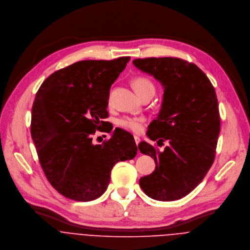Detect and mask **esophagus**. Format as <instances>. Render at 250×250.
<instances>
[{
	"label": "esophagus",
	"instance_id": "esophagus-1",
	"mask_svg": "<svg viewBox=\"0 0 250 250\" xmlns=\"http://www.w3.org/2000/svg\"><path fill=\"white\" fill-rule=\"evenodd\" d=\"M134 139H135L136 144H137V145H139V143H141V139H140L138 136H135V137H134Z\"/></svg>",
	"mask_w": 250,
	"mask_h": 250
}]
</instances>
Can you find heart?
I'll return each mask as SVG.
<instances>
[{"instance_id": "heart-1", "label": "heart", "mask_w": 250, "mask_h": 250, "mask_svg": "<svg viewBox=\"0 0 250 250\" xmlns=\"http://www.w3.org/2000/svg\"><path fill=\"white\" fill-rule=\"evenodd\" d=\"M133 86L136 92L140 97L143 96L146 93L154 92L155 93V85L154 83L146 77L140 76L134 79ZM144 119L142 117H131V116H124L117 121L119 127L129 130L134 133H139L142 130L143 123Z\"/></svg>"}]
</instances>
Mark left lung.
<instances>
[{"label": "left lung", "instance_id": "8db88e82", "mask_svg": "<svg viewBox=\"0 0 250 250\" xmlns=\"http://www.w3.org/2000/svg\"><path fill=\"white\" fill-rule=\"evenodd\" d=\"M133 63L165 88L161 110L146 135L153 142L167 141V146L160 152L145 142L139 144L156 163L140 186L153 199L178 200L201 183L214 163L220 131L214 86L194 63L177 58L138 59Z\"/></svg>", "mask_w": 250, "mask_h": 250}]
</instances>
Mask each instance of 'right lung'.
Listing matches in <instances>:
<instances>
[{
    "instance_id": "obj_1",
    "label": "right lung",
    "mask_w": 250,
    "mask_h": 250,
    "mask_svg": "<svg viewBox=\"0 0 250 250\" xmlns=\"http://www.w3.org/2000/svg\"><path fill=\"white\" fill-rule=\"evenodd\" d=\"M129 61L78 62L50 75L36 93L32 139L46 178L66 198L86 202L100 197L113 166L137 155L134 137L120 128L102 144H93L91 137L109 123L104 121L109 89Z\"/></svg>"
}]
</instances>
